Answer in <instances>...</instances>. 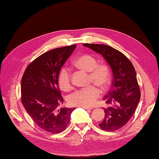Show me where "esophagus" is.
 Returning <instances> with one entry per match:
<instances>
[{
  "mask_svg": "<svg viewBox=\"0 0 159 159\" xmlns=\"http://www.w3.org/2000/svg\"><path fill=\"white\" fill-rule=\"evenodd\" d=\"M82 108H83V109H85L86 110H91L92 109V108H89V107H81Z\"/></svg>",
  "mask_w": 159,
  "mask_h": 159,
  "instance_id": "esophagus-1",
  "label": "esophagus"
}]
</instances>
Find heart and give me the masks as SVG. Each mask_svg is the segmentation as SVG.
<instances>
[{"mask_svg": "<svg viewBox=\"0 0 159 159\" xmlns=\"http://www.w3.org/2000/svg\"><path fill=\"white\" fill-rule=\"evenodd\" d=\"M76 68L88 73V84L93 83L104 90L109 87L111 80V71L105 63H97L94 56L84 53L78 56L73 61ZM57 82L61 89L67 92L72 89V82L69 71L65 67L60 70ZM100 95V91L95 85L76 90L69 96L67 101L72 106L89 107L93 106Z\"/></svg>", "mask_w": 159, "mask_h": 159, "instance_id": "b5f03b06", "label": "heart"}]
</instances>
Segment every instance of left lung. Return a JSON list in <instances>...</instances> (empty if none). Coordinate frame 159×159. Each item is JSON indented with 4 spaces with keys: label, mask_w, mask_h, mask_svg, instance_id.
I'll return each instance as SVG.
<instances>
[{
    "label": "left lung",
    "mask_w": 159,
    "mask_h": 159,
    "mask_svg": "<svg viewBox=\"0 0 159 159\" xmlns=\"http://www.w3.org/2000/svg\"><path fill=\"white\" fill-rule=\"evenodd\" d=\"M101 54L109 64L113 74L112 89L103 98L104 118L99 124L102 130L112 132L125 126L135 112L141 97L134 67L119 50L104 44L83 43Z\"/></svg>",
    "instance_id": "8db88e82"
}]
</instances>
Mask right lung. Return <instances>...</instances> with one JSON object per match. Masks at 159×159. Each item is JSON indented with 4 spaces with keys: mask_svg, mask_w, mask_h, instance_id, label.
I'll return each instance as SVG.
<instances>
[{
    "mask_svg": "<svg viewBox=\"0 0 159 159\" xmlns=\"http://www.w3.org/2000/svg\"><path fill=\"white\" fill-rule=\"evenodd\" d=\"M76 45L57 48L42 54L26 67L21 80V100L38 126L48 133L66 130L75 108L61 107L63 98L57 77Z\"/></svg>",
    "mask_w": 159,
    "mask_h": 159,
    "instance_id": "add662e5",
    "label": "right lung"
}]
</instances>
